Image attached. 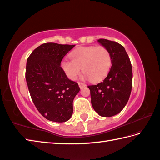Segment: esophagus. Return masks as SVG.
<instances>
[{"label":"esophagus","instance_id":"esophagus-1","mask_svg":"<svg viewBox=\"0 0 160 160\" xmlns=\"http://www.w3.org/2000/svg\"><path fill=\"white\" fill-rule=\"evenodd\" d=\"M78 85H79V87H80V89H82V88H85V87H86V85H85V83H83V82H78Z\"/></svg>","mask_w":160,"mask_h":160}]
</instances>
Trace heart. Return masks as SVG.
Masks as SVG:
<instances>
[{"instance_id":"obj_1","label":"heart","mask_w":160,"mask_h":160,"mask_svg":"<svg viewBox=\"0 0 160 160\" xmlns=\"http://www.w3.org/2000/svg\"><path fill=\"white\" fill-rule=\"evenodd\" d=\"M72 60L63 59L61 63L63 71L72 80L77 79L82 69L84 78L92 82L103 80L112 66L110 52L103 46H88L78 48L71 54Z\"/></svg>"}]
</instances>
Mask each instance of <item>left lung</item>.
Instances as JSON below:
<instances>
[{
	"label": "left lung",
	"mask_w": 160,
	"mask_h": 160,
	"mask_svg": "<svg viewBox=\"0 0 160 160\" xmlns=\"http://www.w3.org/2000/svg\"><path fill=\"white\" fill-rule=\"evenodd\" d=\"M98 42L110 52L112 66L107 77L96 85H89L93 108L102 117H112L122 111L128 101L132 88V67L125 49L106 39Z\"/></svg>",
	"instance_id": "left-lung-1"
}]
</instances>
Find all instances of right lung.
Listing matches in <instances>:
<instances>
[{
  "instance_id": "add662e5",
  "label": "right lung",
  "mask_w": 160,
  "mask_h": 160,
  "mask_svg": "<svg viewBox=\"0 0 160 160\" xmlns=\"http://www.w3.org/2000/svg\"><path fill=\"white\" fill-rule=\"evenodd\" d=\"M75 45L44 43L32 52L27 62L26 80L32 101L47 120L64 122L71 118L72 101L80 92L61 67L63 57Z\"/></svg>"
}]
</instances>
